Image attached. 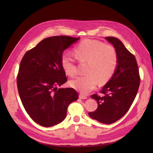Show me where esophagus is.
I'll return each mask as SVG.
<instances>
[{
	"label": "esophagus",
	"mask_w": 153,
	"mask_h": 153,
	"mask_svg": "<svg viewBox=\"0 0 153 153\" xmlns=\"http://www.w3.org/2000/svg\"><path fill=\"white\" fill-rule=\"evenodd\" d=\"M87 97V96L83 95V94H79V99H86Z\"/></svg>",
	"instance_id": "esophagus-1"
}]
</instances>
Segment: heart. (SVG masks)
<instances>
[{
  "instance_id": "1",
  "label": "heart",
  "mask_w": 153,
  "mask_h": 153,
  "mask_svg": "<svg viewBox=\"0 0 153 153\" xmlns=\"http://www.w3.org/2000/svg\"><path fill=\"white\" fill-rule=\"evenodd\" d=\"M76 58L79 62H87L85 76H79L70 82L71 87L82 94H88L97 84L105 83L113 75L117 64V53L115 48L110 45L91 39L80 43L74 50ZM61 65L70 77L77 74V66L74 59L64 53Z\"/></svg>"
}]
</instances>
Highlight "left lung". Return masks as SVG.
I'll use <instances>...</instances> for the list:
<instances>
[{"label":"left lung","mask_w":153,"mask_h":153,"mask_svg":"<svg viewBox=\"0 0 153 153\" xmlns=\"http://www.w3.org/2000/svg\"><path fill=\"white\" fill-rule=\"evenodd\" d=\"M105 39L117 51V66L114 75L100 91L103 95H91V98L97 102L98 107L95 111L89 112V115L100 123L111 124L129 110L139 89L140 77L134 56L122 42L115 37Z\"/></svg>","instance_id":"left-lung-1"}]
</instances>
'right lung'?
<instances>
[{"label": "right lung", "mask_w": 153, "mask_h": 153, "mask_svg": "<svg viewBox=\"0 0 153 153\" xmlns=\"http://www.w3.org/2000/svg\"><path fill=\"white\" fill-rule=\"evenodd\" d=\"M80 38H46L28 51L21 61L17 78L23 105L31 118L45 127L57 125L66 117L69 104L78 99L73 88H59L67 82L61 65L63 51Z\"/></svg>", "instance_id": "1"}]
</instances>
